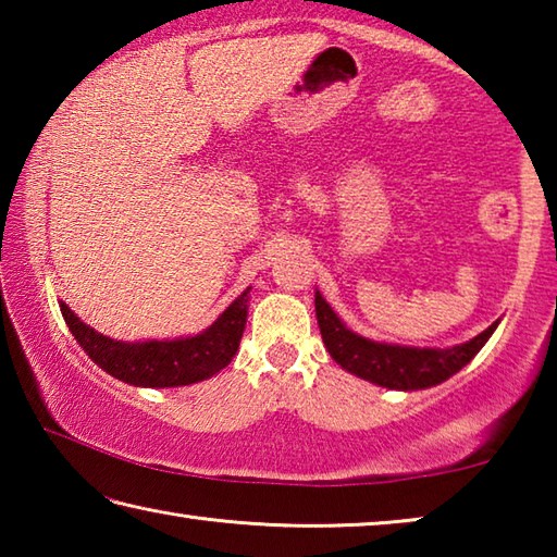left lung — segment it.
Listing matches in <instances>:
<instances>
[{
    "label": "left lung",
    "instance_id": "8db88e82",
    "mask_svg": "<svg viewBox=\"0 0 557 557\" xmlns=\"http://www.w3.org/2000/svg\"><path fill=\"white\" fill-rule=\"evenodd\" d=\"M314 305L324 346L334 361L348 373L358 375V379L395 391H420L447 381L449 375L465 369L471 358L482 351V346L488 342V336L494 334L498 324L494 322L486 332L467 344L451 348H414L379 344L354 334L351 329L344 326L342 319L334 314V309L326 305V299L319 292L314 295Z\"/></svg>",
    "mask_w": 557,
    "mask_h": 557
}]
</instances>
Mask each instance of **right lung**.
Listing matches in <instances>:
<instances>
[{
	"label": "right lung",
	"instance_id": "add662e5",
	"mask_svg": "<svg viewBox=\"0 0 557 557\" xmlns=\"http://www.w3.org/2000/svg\"><path fill=\"white\" fill-rule=\"evenodd\" d=\"M61 314L75 342L102 371L129 385L174 388L211 379L233 361L248 319V289L206 332L174 342H115L83 324L65 301H61Z\"/></svg>",
	"mask_w": 557,
	"mask_h": 557
}]
</instances>
